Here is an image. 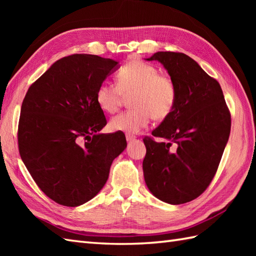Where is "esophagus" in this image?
<instances>
[{"instance_id": "obj_1", "label": "esophagus", "mask_w": 256, "mask_h": 256, "mask_svg": "<svg viewBox=\"0 0 256 256\" xmlns=\"http://www.w3.org/2000/svg\"><path fill=\"white\" fill-rule=\"evenodd\" d=\"M126 140L128 143H131V142H133V140H135V136H133V135L126 134Z\"/></svg>"}]
</instances>
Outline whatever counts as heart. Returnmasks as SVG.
I'll return each mask as SVG.
<instances>
[{"instance_id":"obj_1","label":"heart","mask_w":256,"mask_h":256,"mask_svg":"<svg viewBox=\"0 0 256 256\" xmlns=\"http://www.w3.org/2000/svg\"><path fill=\"white\" fill-rule=\"evenodd\" d=\"M118 84L102 82L96 99L102 111L114 113L121 106L123 96H130L133 108L118 114L110 121L113 131L136 134L148 126L152 118L162 121L172 113L177 91L172 80L160 74L156 67L144 62H130L118 70Z\"/></svg>"}]
</instances>
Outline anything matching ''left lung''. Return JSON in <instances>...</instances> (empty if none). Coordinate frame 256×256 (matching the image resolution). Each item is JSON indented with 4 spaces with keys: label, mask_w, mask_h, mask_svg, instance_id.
<instances>
[{
    "label": "left lung",
    "mask_w": 256,
    "mask_h": 256,
    "mask_svg": "<svg viewBox=\"0 0 256 256\" xmlns=\"http://www.w3.org/2000/svg\"><path fill=\"white\" fill-rule=\"evenodd\" d=\"M145 60L160 62L176 86L172 113L144 138L146 186L170 204L192 201L209 186L231 130V116L218 81L182 52H157Z\"/></svg>",
    "instance_id": "8db88e82"
}]
</instances>
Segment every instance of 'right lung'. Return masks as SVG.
Segmentation results:
<instances>
[{
    "label": "right lung",
    "mask_w": 256,
    "mask_h": 256,
    "mask_svg": "<svg viewBox=\"0 0 256 256\" xmlns=\"http://www.w3.org/2000/svg\"><path fill=\"white\" fill-rule=\"evenodd\" d=\"M118 62L76 54L54 62L22 103L20 158L42 192L78 206L99 194L112 162L126 148L122 133L103 134L104 113L96 94Z\"/></svg>",
    "instance_id": "1"
}]
</instances>
